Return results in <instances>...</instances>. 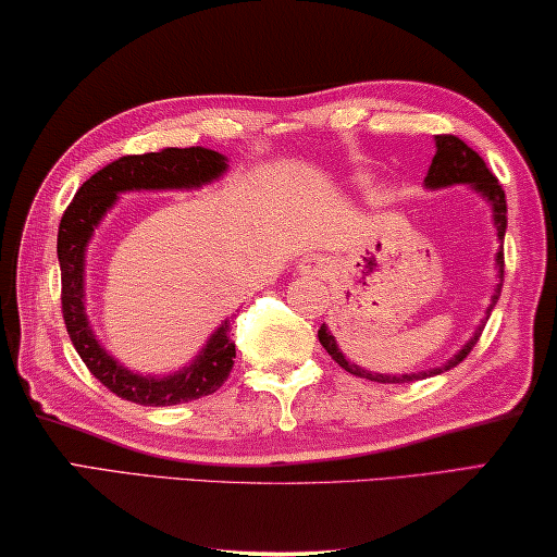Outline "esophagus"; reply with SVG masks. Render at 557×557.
I'll return each mask as SVG.
<instances>
[{"label": "esophagus", "instance_id": "1", "mask_svg": "<svg viewBox=\"0 0 557 557\" xmlns=\"http://www.w3.org/2000/svg\"><path fill=\"white\" fill-rule=\"evenodd\" d=\"M298 269L304 273H311V276H325V273H331V263L323 257H306Z\"/></svg>", "mask_w": 557, "mask_h": 557}]
</instances>
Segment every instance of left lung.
Segmentation results:
<instances>
[{
    "instance_id": "8db88e82",
    "label": "left lung",
    "mask_w": 557,
    "mask_h": 557,
    "mask_svg": "<svg viewBox=\"0 0 557 557\" xmlns=\"http://www.w3.org/2000/svg\"><path fill=\"white\" fill-rule=\"evenodd\" d=\"M434 140H436V154H434V160L430 165V172H426V177H424V185L430 189H442V187H451V185H469L471 189H476V193L491 205V212H494L496 234H498V242H500V249L496 251V267H498L500 284L496 286V294L491 296V306L486 308V318L481 321L476 331H473L471 341L463 345V348L457 355H454L449 362H444L442 368L412 372V375H380V372H368V370H362L360 364L348 362V360H345V355L341 352L338 343H335L333 333L327 331L325 323H323L321 331H318V341H321V345L327 350V355H331V358L338 362L343 370H348L350 375L372 380V382H382V385H387V382H389V385H405V382L442 375V372L457 368V364L463 358H467V355L473 350V345H476V341L481 338V331H484L488 315H491V311H494V306L498 300L500 286H504V236H506V212H508L504 187L498 185V180L494 177V172L486 168V162L479 158V152H473L467 143L457 138V135H434Z\"/></svg>"
}]
</instances>
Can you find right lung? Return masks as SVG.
I'll return each instance as SVG.
<instances>
[{
	"label": "right lung",
	"instance_id": "1",
	"mask_svg": "<svg viewBox=\"0 0 557 557\" xmlns=\"http://www.w3.org/2000/svg\"><path fill=\"white\" fill-rule=\"evenodd\" d=\"M226 158L207 148H165L160 152L125 154L86 180L66 207L59 224L61 267V311L73 348L86 362L90 375L103 382L127 403L145 407H168L193 403L212 395L224 385L234 368L236 348L230 338V323H222L207 341L202 352L168 377H148L123 368L96 341L84 306L86 246L100 219L115 205L121 193L131 189H193L222 177Z\"/></svg>",
	"mask_w": 557,
	"mask_h": 557
}]
</instances>
